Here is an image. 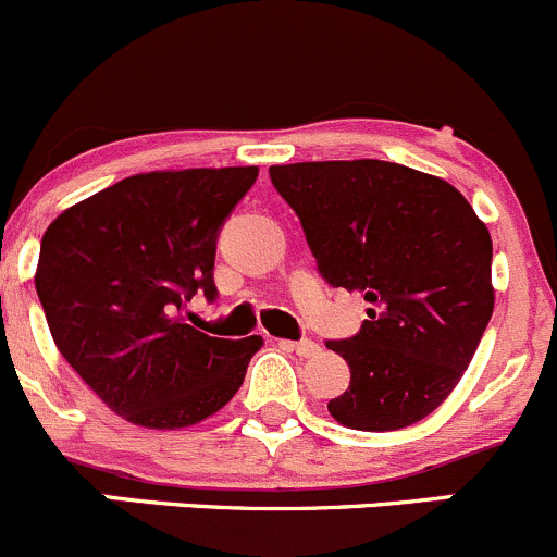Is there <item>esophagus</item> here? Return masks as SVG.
<instances>
[{
	"label": "esophagus",
	"instance_id": "esophagus-1",
	"mask_svg": "<svg viewBox=\"0 0 557 557\" xmlns=\"http://www.w3.org/2000/svg\"><path fill=\"white\" fill-rule=\"evenodd\" d=\"M284 349H292L295 355L300 357H317L319 355V344H313L311 338H302V341H278Z\"/></svg>",
	"mask_w": 557,
	"mask_h": 557
}]
</instances>
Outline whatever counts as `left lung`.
Here are the masks:
<instances>
[{
	"label": "left lung",
	"instance_id": "8db88e82",
	"mask_svg": "<svg viewBox=\"0 0 557 557\" xmlns=\"http://www.w3.org/2000/svg\"><path fill=\"white\" fill-rule=\"evenodd\" d=\"M330 286L371 302L360 333L327 341L349 389L327 411L355 431H398L444 404L493 317V240L447 181L382 159L273 164Z\"/></svg>",
	"mask_w": 557,
	"mask_h": 557
}]
</instances>
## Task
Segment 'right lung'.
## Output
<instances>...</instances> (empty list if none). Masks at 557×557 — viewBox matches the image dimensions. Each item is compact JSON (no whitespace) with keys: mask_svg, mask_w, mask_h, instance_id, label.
<instances>
[{"mask_svg":"<svg viewBox=\"0 0 557 557\" xmlns=\"http://www.w3.org/2000/svg\"><path fill=\"white\" fill-rule=\"evenodd\" d=\"M257 168L140 173L59 213L35 286L57 349L110 411L153 431L202 422L230 404L260 335L230 341L175 313L213 300L216 238Z\"/></svg>","mask_w":557,"mask_h":557,"instance_id":"right-lung-1","label":"right lung"}]
</instances>
